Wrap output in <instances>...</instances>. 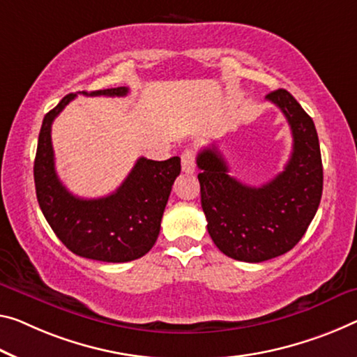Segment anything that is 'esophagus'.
Segmentation results:
<instances>
[{"mask_svg":"<svg viewBox=\"0 0 357 357\" xmlns=\"http://www.w3.org/2000/svg\"><path fill=\"white\" fill-rule=\"evenodd\" d=\"M195 160H196V151L193 148H186V150L182 153V171L185 174L195 172Z\"/></svg>","mask_w":357,"mask_h":357,"instance_id":"esophagus-1","label":"esophagus"}]
</instances>
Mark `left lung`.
Masks as SVG:
<instances>
[{
    "mask_svg": "<svg viewBox=\"0 0 357 357\" xmlns=\"http://www.w3.org/2000/svg\"><path fill=\"white\" fill-rule=\"evenodd\" d=\"M266 100L286 116L294 148L281 174L271 182L248 186L228 174L213 145L196 158L201 169V206L213 244L234 260L259 263L286 254L301 239L322 196V160L314 123L286 89Z\"/></svg>",
    "mask_w": 357,
    "mask_h": 357,
    "instance_id": "left-lung-1",
    "label": "left lung"
}]
</instances>
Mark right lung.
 I'll return each mask as SVG.
<instances>
[{
	"instance_id": "obj_1",
	"label": "right lung",
	"mask_w": 357,
	"mask_h": 357,
	"mask_svg": "<svg viewBox=\"0 0 357 357\" xmlns=\"http://www.w3.org/2000/svg\"><path fill=\"white\" fill-rule=\"evenodd\" d=\"M128 92V87H112L83 94L124 97ZM75 97L65 96L46 114L38 137L33 172L43 215L57 238L76 255L108 263L140 259L155 245L160 234L162 213L174 180L180 174V158L167 161L139 158L114 193L97 199L71 195L57 177L51 128Z\"/></svg>"
}]
</instances>
